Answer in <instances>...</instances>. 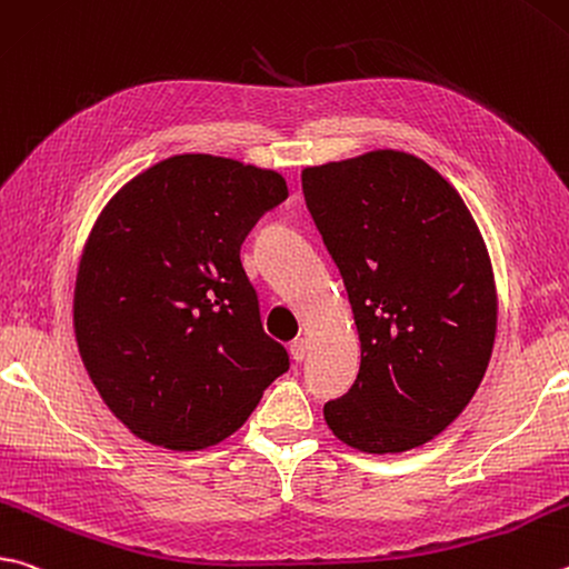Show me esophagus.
I'll use <instances>...</instances> for the list:
<instances>
[{"label": "esophagus", "instance_id": "1", "mask_svg": "<svg viewBox=\"0 0 569 569\" xmlns=\"http://www.w3.org/2000/svg\"><path fill=\"white\" fill-rule=\"evenodd\" d=\"M308 356V340L306 338H296L291 343V358L296 363H301V360Z\"/></svg>", "mask_w": 569, "mask_h": 569}]
</instances>
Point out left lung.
<instances>
[{
  "label": "left lung",
  "mask_w": 569,
  "mask_h": 569,
  "mask_svg": "<svg viewBox=\"0 0 569 569\" xmlns=\"http://www.w3.org/2000/svg\"><path fill=\"white\" fill-rule=\"evenodd\" d=\"M360 336V370L326 422L366 452H402L446 430L488 370L498 298L460 193L402 151L301 173Z\"/></svg>",
  "instance_id": "obj_1"
}]
</instances>
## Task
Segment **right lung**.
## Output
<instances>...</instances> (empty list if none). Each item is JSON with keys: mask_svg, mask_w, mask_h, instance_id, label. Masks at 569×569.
Listing matches in <instances>:
<instances>
[{"mask_svg": "<svg viewBox=\"0 0 569 569\" xmlns=\"http://www.w3.org/2000/svg\"><path fill=\"white\" fill-rule=\"evenodd\" d=\"M286 196L281 173L183 153L101 211L79 263L77 343L133 436L171 450L216 446L291 366L241 266L246 236Z\"/></svg>", "mask_w": 569, "mask_h": 569, "instance_id": "obj_1", "label": "right lung"}]
</instances>
